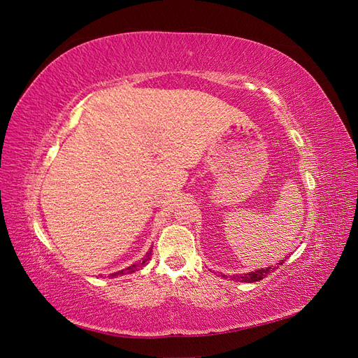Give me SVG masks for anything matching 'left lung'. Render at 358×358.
I'll list each match as a JSON object with an SVG mask.
<instances>
[{
	"label": "left lung",
	"instance_id": "8db88e82",
	"mask_svg": "<svg viewBox=\"0 0 358 358\" xmlns=\"http://www.w3.org/2000/svg\"><path fill=\"white\" fill-rule=\"evenodd\" d=\"M284 262L280 259V262L276 264V266H270L267 268H259V270H255V272H249V273H243V275H233L231 278L236 279V280H241V282H257V280H262L263 278H266L268 273L275 272L276 268H279V266H282ZM225 276V275H222Z\"/></svg>",
	"mask_w": 358,
	"mask_h": 358
}]
</instances>
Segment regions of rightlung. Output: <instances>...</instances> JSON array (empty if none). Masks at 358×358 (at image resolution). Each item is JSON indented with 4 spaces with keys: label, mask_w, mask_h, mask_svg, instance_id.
Returning <instances> with one entry per match:
<instances>
[{
    "label": "right lung",
    "mask_w": 358,
    "mask_h": 358,
    "mask_svg": "<svg viewBox=\"0 0 358 358\" xmlns=\"http://www.w3.org/2000/svg\"><path fill=\"white\" fill-rule=\"evenodd\" d=\"M150 255H152V249H149V252L142 258V262H138V263H136V264H133V266H129V267H127V268H124V270H119V272L112 273L110 276L113 278V276H117V275L122 276V275H125V273H134L136 270H138V268H142L143 266H146V263L150 259Z\"/></svg>",
    "instance_id": "1"
}]
</instances>
